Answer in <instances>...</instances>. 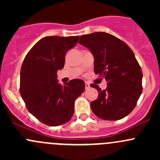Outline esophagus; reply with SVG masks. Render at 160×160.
<instances>
[{
	"label": "esophagus",
	"mask_w": 160,
	"mask_h": 160,
	"mask_svg": "<svg viewBox=\"0 0 160 160\" xmlns=\"http://www.w3.org/2000/svg\"><path fill=\"white\" fill-rule=\"evenodd\" d=\"M90 88V84L88 83H85V89L86 90H88V89H89V88Z\"/></svg>",
	"instance_id": "esophagus-1"
}]
</instances>
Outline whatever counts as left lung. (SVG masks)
Here are the masks:
<instances>
[{
    "mask_svg": "<svg viewBox=\"0 0 160 160\" xmlns=\"http://www.w3.org/2000/svg\"><path fill=\"white\" fill-rule=\"evenodd\" d=\"M79 43L90 50L94 58V72L105 78L108 86L101 90L97 84L98 98L90 108L104 120L116 121L129 114L142 91V72L129 46L106 32L80 36Z\"/></svg>",
    "mask_w": 160,
    "mask_h": 160,
    "instance_id": "left-lung-1",
    "label": "left lung"
}]
</instances>
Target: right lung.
<instances>
[{
    "instance_id": "obj_1",
    "label": "right lung",
    "mask_w": 160,
    "mask_h": 160,
    "mask_svg": "<svg viewBox=\"0 0 160 160\" xmlns=\"http://www.w3.org/2000/svg\"><path fill=\"white\" fill-rule=\"evenodd\" d=\"M79 36H47L28 52L22 65L20 93L28 111L49 126L67 123L74 113V101L85 90L84 81L58 83L66 53L77 45Z\"/></svg>"
}]
</instances>
